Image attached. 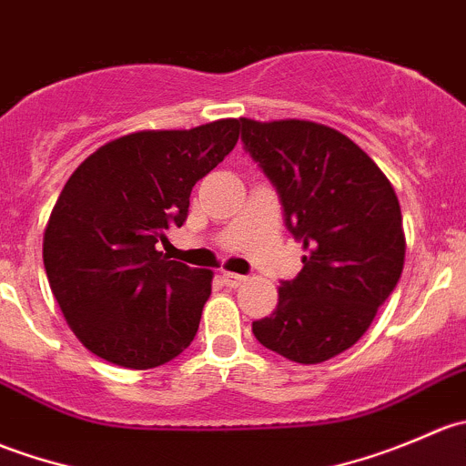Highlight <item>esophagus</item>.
I'll use <instances>...</instances> for the list:
<instances>
[{"mask_svg": "<svg viewBox=\"0 0 466 466\" xmlns=\"http://www.w3.org/2000/svg\"><path fill=\"white\" fill-rule=\"evenodd\" d=\"M248 277L237 275V272H223V284L229 286V289H238L241 284H246Z\"/></svg>", "mask_w": 466, "mask_h": 466, "instance_id": "34e87169", "label": "esophagus"}]
</instances>
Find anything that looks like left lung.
I'll return each mask as SVG.
<instances>
[{
	"instance_id": "obj_1",
	"label": "left lung",
	"mask_w": 466,
	"mask_h": 466,
	"mask_svg": "<svg viewBox=\"0 0 466 466\" xmlns=\"http://www.w3.org/2000/svg\"><path fill=\"white\" fill-rule=\"evenodd\" d=\"M241 128L307 252L252 333L284 359L322 363L360 340L397 286L406 257L401 207L374 159L329 126L243 116Z\"/></svg>"
}]
</instances>
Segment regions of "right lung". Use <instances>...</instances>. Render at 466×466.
<instances>
[{
  "label": "right lung",
  "instance_id": "1",
  "mask_svg": "<svg viewBox=\"0 0 466 466\" xmlns=\"http://www.w3.org/2000/svg\"><path fill=\"white\" fill-rule=\"evenodd\" d=\"M241 119L191 130H139L112 139L72 173L42 241L51 293L92 354L150 370L198 331L211 270L157 250L187 220L191 189L238 142Z\"/></svg>",
  "mask_w": 466,
  "mask_h": 466
}]
</instances>
